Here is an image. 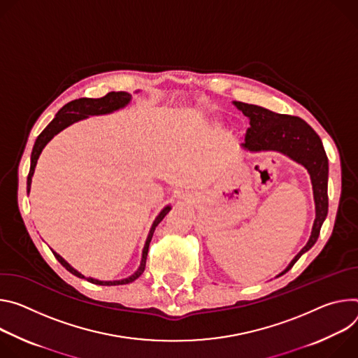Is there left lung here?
Returning <instances> with one entry per match:
<instances>
[{
  "instance_id": "obj_1",
  "label": "left lung",
  "mask_w": 358,
  "mask_h": 358,
  "mask_svg": "<svg viewBox=\"0 0 358 358\" xmlns=\"http://www.w3.org/2000/svg\"><path fill=\"white\" fill-rule=\"evenodd\" d=\"M250 121L243 148L252 152L277 150L287 155L297 164H301L310 173L315 202V220L307 245L292 260L287 273L303 253L310 250L319 239L320 229L329 212V161L320 136L299 116L275 113L266 108L245 102H233ZM280 274V275H282Z\"/></svg>"
}]
</instances>
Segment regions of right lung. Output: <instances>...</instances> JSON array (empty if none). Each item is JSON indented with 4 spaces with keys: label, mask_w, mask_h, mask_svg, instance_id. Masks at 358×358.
Instances as JSON below:
<instances>
[{
    "label": "right lung",
    "mask_w": 358,
    "mask_h": 358,
    "mask_svg": "<svg viewBox=\"0 0 358 358\" xmlns=\"http://www.w3.org/2000/svg\"><path fill=\"white\" fill-rule=\"evenodd\" d=\"M132 95L128 94V92H109L106 94L105 96L102 98H79V99H75V101H71L68 102L66 105H64L61 108V110L55 115V117L52 119V122L38 135L36 141H35V145L32 148V153H31V168H29V173H28V179H27V189L29 192L31 189V180H32V175H34V171H35V165H36V161L39 155H41L44 146L58 134L61 132L62 129H65L66 127H69L71 124L76 122V121H81V119H85L88 117L90 115H103V113H109L112 110H116L119 108H124L125 105L129 103ZM171 210V206H166L161 213H159V216L155 219L153 224H152V229L148 234V239H146V243H145V248H143V253H142V262H141V267L138 268V271L135 274H132L131 277H128V279H124V280H115V282H101V280H95V279H91V277H85L84 274L78 273L75 268H72L58 253L52 252L54 256L57 257V260L68 270L71 271L72 274H75L76 277H81V279H87L88 282L91 283H95V285H99V286H117V285H128V283H132L134 280H136L138 277L143 273L145 270V264H146V256H148V250H149V243L152 241V236H153V231L156 229V226L161 223L164 220V217L169 213Z\"/></svg>",
    "instance_id": "right-lung-1"
}]
</instances>
